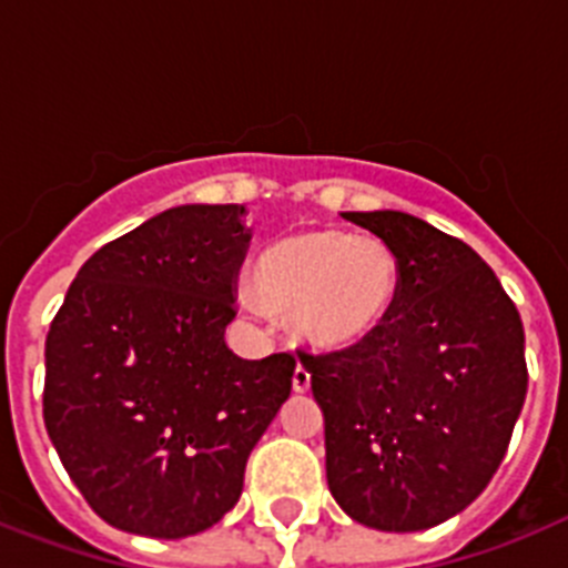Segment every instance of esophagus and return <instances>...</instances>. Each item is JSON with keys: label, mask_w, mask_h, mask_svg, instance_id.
I'll list each match as a JSON object with an SVG mask.
<instances>
[{"label": "esophagus", "mask_w": 568, "mask_h": 568, "mask_svg": "<svg viewBox=\"0 0 568 568\" xmlns=\"http://www.w3.org/2000/svg\"><path fill=\"white\" fill-rule=\"evenodd\" d=\"M293 389L295 393H307L310 389V369L304 364L295 366V373H293Z\"/></svg>", "instance_id": "obj_1"}]
</instances>
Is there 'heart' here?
I'll return each mask as SVG.
<instances>
[{
	"instance_id": "heart-1",
	"label": "heart",
	"mask_w": 568,
	"mask_h": 568,
	"mask_svg": "<svg viewBox=\"0 0 568 568\" xmlns=\"http://www.w3.org/2000/svg\"><path fill=\"white\" fill-rule=\"evenodd\" d=\"M400 258L378 235L304 230L284 235L253 261V290L273 313L287 315L295 338L341 353L373 338L393 318Z\"/></svg>"
}]
</instances>
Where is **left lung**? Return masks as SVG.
Returning <instances> with one entry per match:
<instances>
[{"label": "left lung", "mask_w": 568, "mask_h": 568, "mask_svg": "<svg viewBox=\"0 0 568 568\" xmlns=\"http://www.w3.org/2000/svg\"><path fill=\"white\" fill-rule=\"evenodd\" d=\"M400 258L393 318L355 349L298 353L324 413L327 484L353 520L420 531L478 498L526 400L524 324L469 244L398 210L341 213Z\"/></svg>", "instance_id": "left-lung-1"}]
</instances>
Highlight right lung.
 I'll return each mask as SVG.
<instances>
[{
    "label": "right lung",
    "instance_id": "obj_1",
    "mask_svg": "<svg viewBox=\"0 0 568 568\" xmlns=\"http://www.w3.org/2000/svg\"><path fill=\"white\" fill-rule=\"evenodd\" d=\"M241 204H182L90 255L44 341V426L110 526L179 540L241 498L295 358L224 341L250 247Z\"/></svg>",
    "mask_w": 568,
    "mask_h": 568
}]
</instances>
